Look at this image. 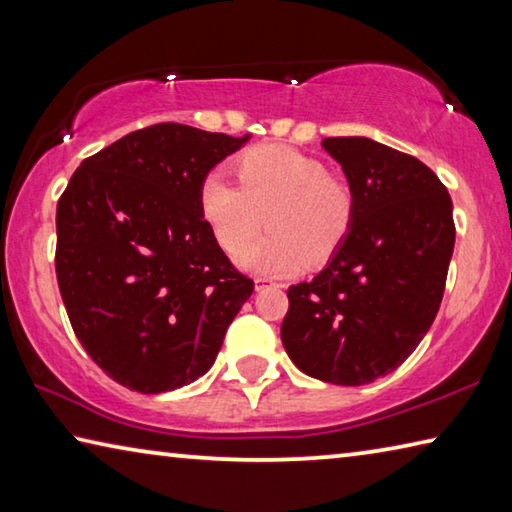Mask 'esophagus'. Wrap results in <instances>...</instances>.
<instances>
[{"instance_id":"obj_1","label":"esophagus","mask_w":512,"mask_h":512,"mask_svg":"<svg viewBox=\"0 0 512 512\" xmlns=\"http://www.w3.org/2000/svg\"><path fill=\"white\" fill-rule=\"evenodd\" d=\"M266 287H275V282L271 280V277H266V275H257L255 277V289L259 291V289H266Z\"/></svg>"}]
</instances>
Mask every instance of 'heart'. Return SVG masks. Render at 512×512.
<instances>
[{
  "instance_id": "1",
  "label": "heart",
  "mask_w": 512,
  "mask_h": 512,
  "mask_svg": "<svg viewBox=\"0 0 512 512\" xmlns=\"http://www.w3.org/2000/svg\"><path fill=\"white\" fill-rule=\"evenodd\" d=\"M237 185L214 173L203 183L198 210L225 255H239L261 229L269 232L239 257L253 271L291 275L320 266L345 246L357 198L329 167L289 146L262 144L232 160Z\"/></svg>"
}]
</instances>
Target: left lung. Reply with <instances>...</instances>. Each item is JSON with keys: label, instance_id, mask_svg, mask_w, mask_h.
Segmentation results:
<instances>
[{"label": "left lung", "instance_id": "obj_1", "mask_svg": "<svg viewBox=\"0 0 512 512\" xmlns=\"http://www.w3.org/2000/svg\"><path fill=\"white\" fill-rule=\"evenodd\" d=\"M357 216L345 246L311 282L287 291L282 345L305 375L339 386L393 372L443 302L456 225L447 187L427 164L368 137H327Z\"/></svg>", "mask_w": 512, "mask_h": 512}]
</instances>
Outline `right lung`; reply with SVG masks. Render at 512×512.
Instances as JSON below:
<instances>
[{
    "instance_id": "obj_1",
    "label": "right lung",
    "mask_w": 512,
    "mask_h": 512,
    "mask_svg": "<svg viewBox=\"0 0 512 512\" xmlns=\"http://www.w3.org/2000/svg\"><path fill=\"white\" fill-rule=\"evenodd\" d=\"M246 137L176 121L90 155L56 207V277L92 361L137 393L205 375L255 282L207 228L198 198L214 164Z\"/></svg>"
}]
</instances>
